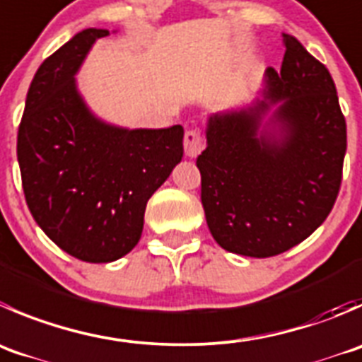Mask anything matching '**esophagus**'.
Instances as JSON below:
<instances>
[{
	"instance_id": "1",
	"label": "esophagus",
	"mask_w": 362,
	"mask_h": 362,
	"mask_svg": "<svg viewBox=\"0 0 362 362\" xmlns=\"http://www.w3.org/2000/svg\"><path fill=\"white\" fill-rule=\"evenodd\" d=\"M203 146H205V143H203V138L202 134H199V131H187L185 132V138H184V150H185V156L189 157V159H194V157H198L199 153H202Z\"/></svg>"
}]
</instances>
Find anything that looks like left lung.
Masks as SVG:
<instances>
[{"mask_svg":"<svg viewBox=\"0 0 362 362\" xmlns=\"http://www.w3.org/2000/svg\"><path fill=\"white\" fill-rule=\"evenodd\" d=\"M283 45L281 70H267L255 99L206 118L196 160L210 233L251 258L288 251L324 223L346 152L331 74L292 35Z\"/></svg>","mask_w":362,"mask_h":362,"instance_id":"obj_1","label":"left lung"}]
</instances>
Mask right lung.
Masks as SVG:
<instances>
[{
	"mask_svg": "<svg viewBox=\"0 0 362 362\" xmlns=\"http://www.w3.org/2000/svg\"><path fill=\"white\" fill-rule=\"evenodd\" d=\"M88 28L35 74L17 134L24 196L38 226L58 247L90 263L134 249L150 196L184 157V129H129L92 111L77 72L99 38Z\"/></svg>",
	"mask_w": 362,
	"mask_h": 362,
	"instance_id": "1",
	"label": "right lung"
}]
</instances>
